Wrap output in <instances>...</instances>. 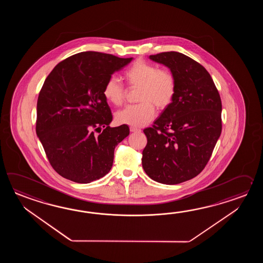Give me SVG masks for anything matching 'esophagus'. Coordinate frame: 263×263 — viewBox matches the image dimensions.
Segmentation results:
<instances>
[{"label": "esophagus", "mask_w": 263, "mask_h": 263, "mask_svg": "<svg viewBox=\"0 0 263 263\" xmlns=\"http://www.w3.org/2000/svg\"><path fill=\"white\" fill-rule=\"evenodd\" d=\"M129 130L132 132V133H139L141 132V129H138V128H135V127H129Z\"/></svg>", "instance_id": "obj_1"}]
</instances>
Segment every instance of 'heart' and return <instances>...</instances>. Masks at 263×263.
Listing matches in <instances>:
<instances>
[{
    "mask_svg": "<svg viewBox=\"0 0 263 263\" xmlns=\"http://www.w3.org/2000/svg\"><path fill=\"white\" fill-rule=\"evenodd\" d=\"M124 78L130 88H139L137 101L140 103L118 111L116 120L119 124L144 126L154 118L155 105L159 109H165L176 95L177 84L173 73L144 60L134 62L124 72ZM102 92L105 100L116 106L122 104L126 94L123 84L116 77L107 80Z\"/></svg>",
    "mask_w": 263,
    "mask_h": 263,
    "instance_id": "heart-1",
    "label": "heart"
}]
</instances>
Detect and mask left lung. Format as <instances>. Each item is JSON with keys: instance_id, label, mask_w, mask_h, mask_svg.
Listing matches in <instances>:
<instances>
[{"instance_id": "1", "label": "left lung", "mask_w": 263, "mask_h": 263, "mask_svg": "<svg viewBox=\"0 0 263 263\" xmlns=\"http://www.w3.org/2000/svg\"><path fill=\"white\" fill-rule=\"evenodd\" d=\"M169 67L176 95L152 127L144 129L147 144L142 165L151 179L178 184L205 168L222 132V102L206 68L177 51L149 56Z\"/></svg>"}]
</instances>
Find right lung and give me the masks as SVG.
Returning <instances> with one entry per match:
<instances>
[{"label":"right lung","mask_w":263,"mask_h":263,"mask_svg":"<svg viewBox=\"0 0 263 263\" xmlns=\"http://www.w3.org/2000/svg\"><path fill=\"white\" fill-rule=\"evenodd\" d=\"M132 60L98 51L79 52L57 64L45 80L35 130L50 165L63 178L89 183L111 170L115 148L129 129L125 124L109 126L112 112L102 91L112 73Z\"/></svg>","instance_id":"right-lung-1"}]
</instances>
